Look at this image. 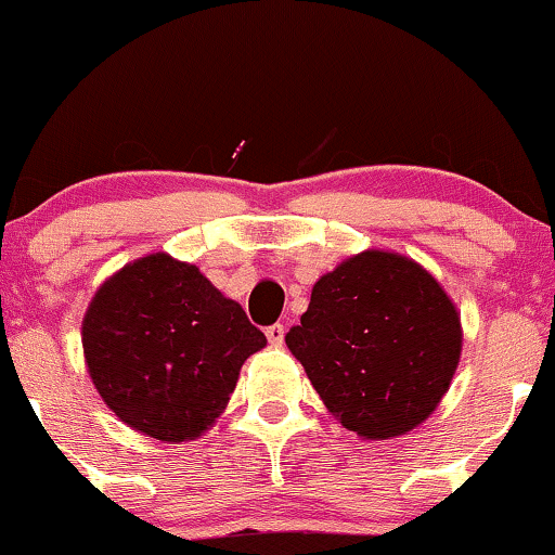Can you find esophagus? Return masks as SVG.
I'll return each mask as SVG.
<instances>
[{"instance_id":"34e87169","label":"esophagus","mask_w":555,"mask_h":555,"mask_svg":"<svg viewBox=\"0 0 555 555\" xmlns=\"http://www.w3.org/2000/svg\"><path fill=\"white\" fill-rule=\"evenodd\" d=\"M264 336H268L270 346H283V338H285V325H280V323L270 325V328L264 331Z\"/></svg>"}]
</instances>
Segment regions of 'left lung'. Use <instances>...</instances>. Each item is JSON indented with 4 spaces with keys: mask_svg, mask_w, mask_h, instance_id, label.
<instances>
[{
    "mask_svg": "<svg viewBox=\"0 0 555 555\" xmlns=\"http://www.w3.org/2000/svg\"><path fill=\"white\" fill-rule=\"evenodd\" d=\"M285 344L333 420L363 439H391L429 420L450 389L462 323L420 262L363 249L318 280Z\"/></svg>",
    "mask_w": 555,
    "mask_h": 555,
    "instance_id": "1",
    "label": "left lung"
}]
</instances>
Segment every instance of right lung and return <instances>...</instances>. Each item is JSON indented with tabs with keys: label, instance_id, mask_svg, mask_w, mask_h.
Listing matches in <instances>:
<instances>
[{
	"label": "right lung",
	"instance_id": "right-lung-1",
	"mask_svg": "<svg viewBox=\"0 0 555 555\" xmlns=\"http://www.w3.org/2000/svg\"><path fill=\"white\" fill-rule=\"evenodd\" d=\"M264 346L237 300L166 253L113 272L82 318L101 399L128 427L169 444L202 437L222 416L242 363Z\"/></svg>",
	"mask_w": 555,
	"mask_h": 555
}]
</instances>
